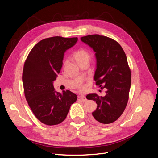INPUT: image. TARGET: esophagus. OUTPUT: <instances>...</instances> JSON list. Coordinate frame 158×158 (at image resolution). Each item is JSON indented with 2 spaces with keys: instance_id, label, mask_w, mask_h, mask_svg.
Segmentation results:
<instances>
[{
  "instance_id": "obj_1",
  "label": "esophagus",
  "mask_w": 158,
  "mask_h": 158,
  "mask_svg": "<svg viewBox=\"0 0 158 158\" xmlns=\"http://www.w3.org/2000/svg\"><path fill=\"white\" fill-rule=\"evenodd\" d=\"M79 98H80V99L81 100V101H82V102H85L87 101L86 98H85V96H84V95H81V96H79Z\"/></svg>"
}]
</instances>
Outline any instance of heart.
<instances>
[{"mask_svg":"<svg viewBox=\"0 0 158 158\" xmlns=\"http://www.w3.org/2000/svg\"><path fill=\"white\" fill-rule=\"evenodd\" d=\"M74 57L76 62L77 64H79L83 61H85V60L89 61L90 59V53L88 50L82 48L77 50L74 53ZM84 88L83 86L81 87V89H83Z\"/></svg>","mask_w":158,"mask_h":158,"instance_id":"1","label":"heart"}]
</instances>
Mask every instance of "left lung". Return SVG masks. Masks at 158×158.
I'll use <instances>...</instances> for the list:
<instances>
[{
  "instance_id": "obj_1",
  "label": "left lung",
  "mask_w": 158,
  "mask_h": 158,
  "mask_svg": "<svg viewBox=\"0 0 158 158\" xmlns=\"http://www.w3.org/2000/svg\"><path fill=\"white\" fill-rule=\"evenodd\" d=\"M81 40L96 53V85L106 88L105 96L96 93L86 96L97 104L92 120L98 124L111 123L122 115L129 98L131 71L126 55L117 41L107 36L92 35Z\"/></svg>"
}]
</instances>
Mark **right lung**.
Wrapping results in <instances>:
<instances>
[{
    "mask_svg": "<svg viewBox=\"0 0 158 158\" xmlns=\"http://www.w3.org/2000/svg\"><path fill=\"white\" fill-rule=\"evenodd\" d=\"M77 38L53 36L40 41L30 51L23 71L24 92L28 105L41 123L55 125L67 117L77 95L69 90L55 91L53 81L62 66L65 52Z\"/></svg>",
    "mask_w": 158,
    "mask_h": 158,
    "instance_id": "obj_1",
    "label": "right lung"
}]
</instances>
